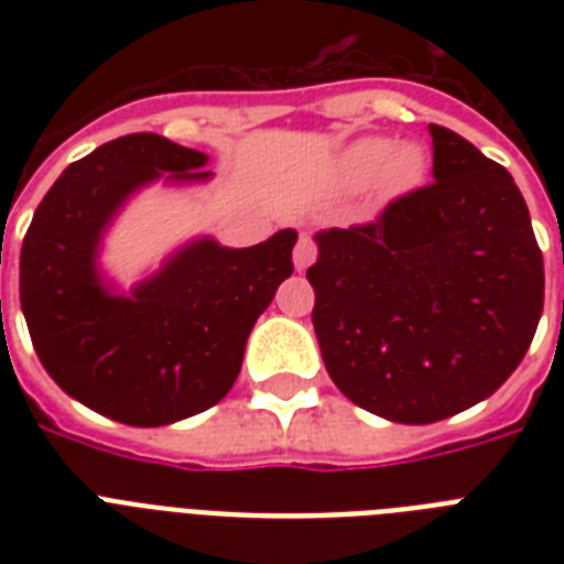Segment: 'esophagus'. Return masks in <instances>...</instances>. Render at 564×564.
Returning a JSON list of instances; mask_svg holds the SVG:
<instances>
[{"mask_svg": "<svg viewBox=\"0 0 564 564\" xmlns=\"http://www.w3.org/2000/svg\"><path fill=\"white\" fill-rule=\"evenodd\" d=\"M316 254H318L316 242H313V239H310V237H301V239H299V246H295V251H292V260H295V269H299V272H304L307 265H313V260H316Z\"/></svg>", "mask_w": 564, "mask_h": 564, "instance_id": "obj_1", "label": "esophagus"}]
</instances>
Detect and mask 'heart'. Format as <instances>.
Wrapping results in <instances>:
<instances>
[{
	"instance_id": "heart-1",
	"label": "heart",
	"mask_w": 564,
	"mask_h": 564,
	"mask_svg": "<svg viewBox=\"0 0 564 564\" xmlns=\"http://www.w3.org/2000/svg\"><path fill=\"white\" fill-rule=\"evenodd\" d=\"M380 170H383L386 178L394 181V184L415 178L421 170V152L415 145H398V149H392V143L383 140V137L360 140V143H354L351 149L345 152L343 172L351 184H366V181L375 178Z\"/></svg>"
}]
</instances>
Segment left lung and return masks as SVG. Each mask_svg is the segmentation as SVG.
Masks as SVG:
<instances>
[{
    "mask_svg": "<svg viewBox=\"0 0 564 564\" xmlns=\"http://www.w3.org/2000/svg\"><path fill=\"white\" fill-rule=\"evenodd\" d=\"M433 178L369 225L316 234L313 327L339 392L398 424L486 401L533 343L544 260L516 181L430 126Z\"/></svg>",
    "mask_w": 564,
    "mask_h": 564,
    "instance_id": "8db88e82",
    "label": "left lung"
}]
</instances>
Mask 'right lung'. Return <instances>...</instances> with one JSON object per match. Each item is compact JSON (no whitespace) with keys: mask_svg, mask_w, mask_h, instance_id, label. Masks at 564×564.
Here are the masks:
<instances>
[{"mask_svg":"<svg viewBox=\"0 0 564 564\" xmlns=\"http://www.w3.org/2000/svg\"><path fill=\"white\" fill-rule=\"evenodd\" d=\"M207 154L161 134H128L66 166L34 210L20 254V304L43 369L69 398L131 427L210 410L230 392L251 327L292 274L299 234L225 248L184 246L131 295L99 274V242L131 193L207 181Z\"/></svg>","mask_w":564,"mask_h":564,"instance_id":"right-lung-1","label":"right lung"}]
</instances>
